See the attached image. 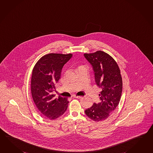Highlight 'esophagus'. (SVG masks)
<instances>
[{
  "label": "esophagus",
  "mask_w": 153,
  "mask_h": 153,
  "mask_svg": "<svg viewBox=\"0 0 153 153\" xmlns=\"http://www.w3.org/2000/svg\"><path fill=\"white\" fill-rule=\"evenodd\" d=\"M73 97H74V98H75L78 99H81L82 98V96H76V95H74Z\"/></svg>",
  "instance_id": "esophagus-1"
}]
</instances>
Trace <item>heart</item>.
I'll return each mask as SVG.
<instances>
[{
    "label": "heart",
    "mask_w": 153,
    "mask_h": 153,
    "mask_svg": "<svg viewBox=\"0 0 153 153\" xmlns=\"http://www.w3.org/2000/svg\"><path fill=\"white\" fill-rule=\"evenodd\" d=\"M80 67H82V66H80Z\"/></svg>",
    "instance_id": "obj_1"
}]
</instances>
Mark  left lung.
Listing matches in <instances>:
<instances>
[{
	"label": "left lung",
	"instance_id": "left-lung-1",
	"mask_svg": "<svg viewBox=\"0 0 153 153\" xmlns=\"http://www.w3.org/2000/svg\"><path fill=\"white\" fill-rule=\"evenodd\" d=\"M84 56L93 66L96 84L102 89L100 102L94 103L85 113L94 121H102L119 105L122 91L121 72L114 58L105 52L98 51Z\"/></svg>",
	"mask_w": 153,
	"mask_h": 153
}]
</instances>
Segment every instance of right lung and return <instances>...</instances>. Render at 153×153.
Wrapping results in <instances>:
<instances>
[{
  "label": "right lung",
  "instance_id": "obj_1",
  "mask_svg": "<svg viewBox=\"0 0 153 153\" xmlns=\"http://www.w3.org/2000/svg\"><path fill=\"white\" fill-rule=\"evenodd\" d=\"M72 56V54H48L39 59L33 69L31 83L32 98L38 111L49 120L59 117L68 109V99L60 96L55 98L52 92L60 78L64 65Z\"/></svg>",
  "mask_w": 153,
  "mask_h": 153
}]
</instances>
